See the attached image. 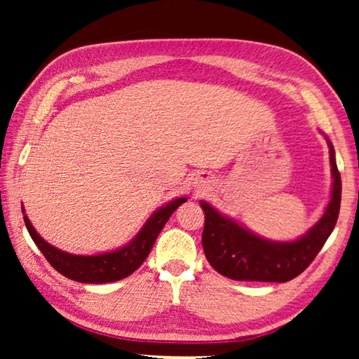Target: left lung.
I'll return each mask as SVG.
<instances>
[{
	"instance_id": "1",
	"label": "left lung",
	"mask_w": 359,
	"mask_h": 359,
	"mask_svg": "<svg viewBox=\"0 0 359 359\" xmlns=\"http://www.w3.org/2000/svg\"><path fill=\"white\" fill-rule=\"evenodd\" d=\"M330 161L334 177L331 201L323 217L306 236L293 242H271L261 239L201 201L205 215L203 231L204 255L210 266L222 276L247 282H288L304 272L317 257L336 226L342 182L336 165L332 144Z\"/></svg>"
}]
</instances>
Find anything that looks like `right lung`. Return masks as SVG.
Wrapping results in <instances>:
<instances>
[{"mask_svg": "<svg viewBox=\"0 0 359 359\" xmlns=\"http://www.w3.org/2000/svg\"><path fill=\"white\" fill-rule=\"evenodd\" d=\"M185 201L187 198H179L158 209L126 247L118 248L115 252L93 255V257H82V255H71L58 250L36 233L27 215H23V220H25L27 229L34 244L38 245L41 253L60 274L82 283H107L128 277L144 263L169 217ZM22 212H25L23 208Z\"/></svg>", "mask_w": 359, "mask_h": 359, "instance_id": "obj_1", "label": "right lung"}]
</instances>
